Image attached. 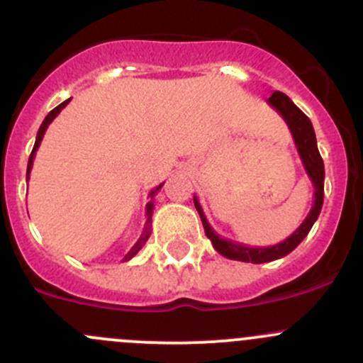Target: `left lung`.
Segmentation results:
<instances>
[{"label":"left lung","instance_id":"left-lung-1","mask_svg":"<svg viewBox=\"0 0 363 363\" xmlns=\"http://www.w3.org/2000/svg\"><path fill=\"white\" fill-rule=\"evenodd\" d=\"M267 104L270 105V107H274L275 111L282 116L284 121H286L287 126H289L292 140H294L296 149H298L299 159H301L303 166H305L308 178L313 183V206H311L305 221H303L298 227V230L292 232L286 240H282V242H279L277 245H268V247H252V245L233 242V240H228L225 239V237L218 235L211 225H209L204 211H202L199 199L194 196V204H196L199 216H201L202 225H204L206 235H208V239L213 242V247L216 249L221 256H225V258L245 261V263H268V261L284 258V256L289 255L291 251H294V249L301 244V240L308 235V232L313 227L315 221H317L323 204V178H325V171H323V161L320 157V152H318L317 138H315L311 121L308 119L306 116L303 114V111H299L289 96L284 95L282 91H275L274 95L267 100Z\"/></svg>","mask_w":363,"mask_h":363}]
</instances>
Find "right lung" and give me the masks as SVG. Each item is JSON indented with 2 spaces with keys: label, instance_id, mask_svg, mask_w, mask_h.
<instances>
[{
  "label": "right lung",
  "instance_id": "1",
  "mask_svg": "<svg viewBox=\"0 0 363 363\" xmlns=\"http://www.w3.org/2000/svg\"><path fill=\"white\" fill-rule=\"evenodd\" d=\"M69 102H71V99L65 100V102H62L60 105H58V107L53 108V111L50 112L48 116H46L45 121H43V124L40 126V131H38L36 143H34V149H33V152H30L29 162H27V180H29V173H30V169H33V161H34V157H36V150L40 149V143H41L43 136H45V133H46V130H48L50 123H52V121L55 119L58 114H60L62 108H64L65 105H67ZM162 185H164V183H161V185H159V186H155V189L152 190V192L149 194L150 201L147 202V221H145V228H143V232H142V235H140V239L136 240V244L133 245V247L130 249V252H128V255L124 256L123 261H130L131 258H133V256H136V252H138L140 249H142L143 245H145L147 240H149V237H150V227H152V213H154V197H155V194H157L159 190H161Z\"/></svg>",
  "mask_w": 363,
  "mask_h": 363
}]
</instances>
